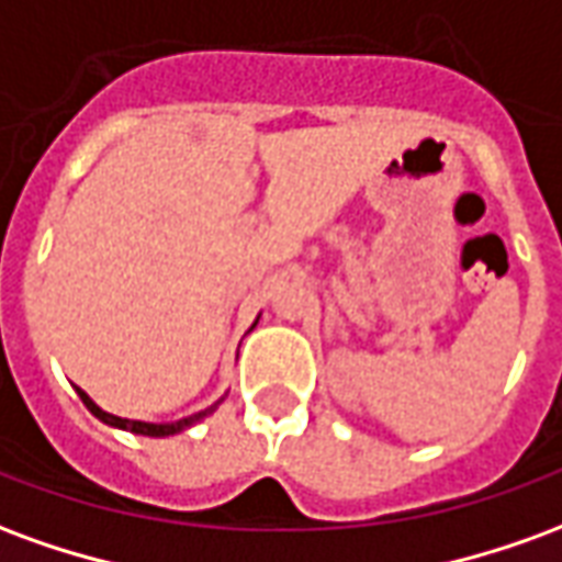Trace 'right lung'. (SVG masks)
<instances>
[{"instance_id": "right-lung-1", "label": "right lung", "mask_w": 562, "mask_h": 562, "mask_svg": "<svg viewBox=\"0 0 562 562\" xmlns=\"http://www.w3.org/2000/svg\"><path fill=\"white\" fill-rule=\"evenodd\" d=\"M256 328V325H252ZM78 389V385H75ZM80 394V401H83V406L90 409L99 422L104 424H111V427H120V430H128V434H138V436H173V434H180V430H186V427H192V424H198L201 418H207L210 413H216V406H220L225 397H220V401L213 403V406H207L204 413H195V415H189V418H180V422H168V424H149V422H132V418H120V415H111V413H104L102 406L99 403L92 401L90 394L83 389H78Z\"/></svg>"}]
</instances>
